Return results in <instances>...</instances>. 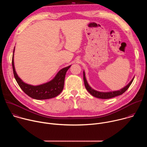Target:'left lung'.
Segmentation results:
<instances>
[{"mask_svg":"<svg viewBox=\"0 0 147 147\" xmlns=\"http://www.w3.org/2000/svg\"><path fill=\"white\" fill-rule=\"evenodd\" d=\"M83 79H84V85H85L86 88L92 96H94L96 98H100V99H109V98H113V97H115V96H119V95H120L123 94L125 91H126L129 88V87L131 84V83H132V82L134 80V78L129 83L128 85H127L125 87L121 89L120 90L112 91V92H99V91H97L94 90V89H92L88 85V84L87 81L84 71H83Z\"/></svg>","mask_w":147,"mask_h":147,"instance_id":"obj_1","label":"left lung"}]
</instances>
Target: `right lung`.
<instances>
[{"mask_svg": "<svg viewBox=\"0 0 147 147\" xmlns=\"http://www.w3.org/2000/svg\"><path fill=\"white\" fill-rule=\"evenodd\" d=\"M14 52L12 57V67L14 78L18 86L27 95L35 99H48L57 96L64 87L65 78L67 71L71 66L61 69L55 78L48 82L37 86H33L24 82L17 76L14 65Z\"/></svg>", "mask_w": 147, "mask_h": 147, "instance_id": "obj_1", "label": "right lung"}]
</instances>
